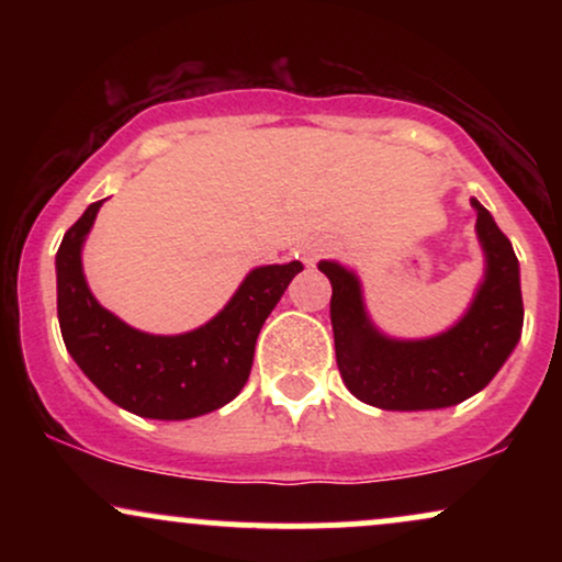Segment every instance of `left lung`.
Segmentation results:
<instances>
[{
  "label": "left lung",
  "mask_w": 562,
  "mask_h": 562,
  "mask_svg": "<svg viewBox=\"0 0 562 562\" xmlns=\"http://www.w3.org/2000/svg\"><path fill=\"white\" fill-rule=\"evenodd\" d=\"M486 272L468 312L449 330L404 340L380 333L364 306L362 282L338 261H319L333 285L330 322L335 359L346 389L359 402L391 412L443 409L492 383L524 330L520 267L505 232L475 198Z\"/></svg>",
  "instance_id": "1"
}]
</instances>
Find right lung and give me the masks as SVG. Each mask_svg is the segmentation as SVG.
I'll use <instances>...</instances> for the list:
<instances>
[{
    "mask_svg": "<svg viewBox=\"0 0 562 562\" xmlns=\"http://www.w3.org/2000/svg\"><path fill=\"white\" fill-rule=\"evenodd\" d=\"M100 205L83 211L55 256L57 319L74 362L113 404L150 420H190L229 404L248 383L263 322L303 263L250 269L227 306L195 330L142 333L100 306L83 277L81 248Z\"/></svg>",
    "mask_w": 562,
    "mask_h": 562,
    "instance_id": "1",
    "label": "right lung"
}]
</instances>
